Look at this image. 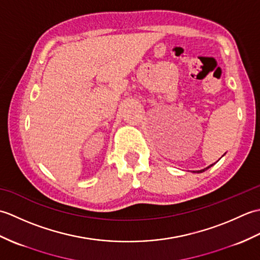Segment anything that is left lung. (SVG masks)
Wrapping results in <instances>:
<instances>
[{
  "mask_svg": "<svg viewBox=\"0 0 260 260\" xmlns=\"http://www.w3.org/2000/svg\"><path fill=\"white\" fill-rule=\"evenodd\" d=\"M213 164H214V163H213ZM213 164H211V165H209V167H208V168H206V169H203V170H200V171H197V173H202V172H204V171H206V170H208L209 168H211Z\"/></svg>",
  "mask_w": 260,
  "mask_h": 260,
  "instance_id": "8db88e82",
  "label": "left lung"
}]
</instances>
